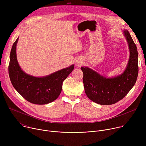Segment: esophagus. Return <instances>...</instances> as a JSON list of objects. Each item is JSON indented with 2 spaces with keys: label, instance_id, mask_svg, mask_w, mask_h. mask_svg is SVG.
<instances>
[{
  "label": "esophagus",
  "instance_id": "obj_1",
  "mask_svg": "<svg viewBox=\"0 0 146 146\" xmlns=\"http://www.w3.org/2000/svg\"><path fill=\"white\" fill-rule=\"evenodd\" d=\"M81 64H82V61L81 60H77L76 62V64L77 65V66H80V65H81Z\"/></svg>",
  "mask_w": 146,
  "mask_h": 146
}]
</instances>
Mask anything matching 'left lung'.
I'll return each instance as SVG.
<instances>
[{
    "label": "left lung",
    "instance_id": "8db88e82",
    "mask_svg": "<svg viewBox=\"0 0 146 146\" xmlns=\"http://www.w3.org/2000/svg\"><path fill=\"white\" fill-rule=\"evenodd\" d=\"M123 34L128 43L130 56L123 73L106 78L87 67H82L85 92L89 99L100 105H112L123 99L136 83L138 72V52L127 30Z\"/></svg>",
    "mask_w": 146,
    "mask_h": 146
}]
</instances>
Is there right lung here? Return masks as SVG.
<instances>
[{
	"mask_svg": "<svg viewBox=\"0 0 146 146\" xmlns=\"http://www.w3.org/2000/svg\"><path fill=\"white\" fill-rule=\"evenodd\" d=\"M18 40L19 38L13 44L10 55L9 74L13 86L31 103L44 105L55 101L60 94L63 81L74 69V65L42 77L26 74L21 70L17 59Z\"/></svg>",
	"mask_w": 146,
	"mask_h": 146,
	"instance_id": "add662e5",
	"label": "right lung"
}]
</instances>
